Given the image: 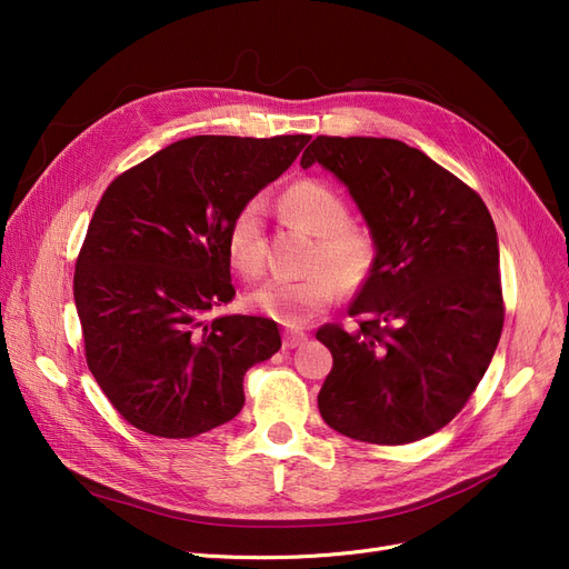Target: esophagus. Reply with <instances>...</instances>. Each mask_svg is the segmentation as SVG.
<instances>
[{"label":"esophagus","mask_w":569,"mask_h":569,"mask_svg":"<svg viewBox=\"0 0 569 569\" xmlns=\"http://www.w3.org/2000/svg\"><path fill=\"white\" fill-rule=\"evenodd\" d=\"M306 339H308L306 332L289 330V332H284V347H287V349H297V347H301V343H303Z\"/></svg>","instance_id":"1"}]
</instances>
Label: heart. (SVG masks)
I'll return each instance as SVG.
<instances>
[{
  "label": "heart",
  "mask_w": 569,
  "mask_h": 569,
  "mask_svg": "<svg viewBox=\"0 0 569 569\" xmlns=\"http://www.w3.org/2000/svg\"><path fill=\"white\" fill-rule=\"evenodd\" d=\"M282 211L316 234V244L308 253L311 272L297 280H266L249 291V306L284 327H303L337 301L341 282L353 289L370 278L380 249L370 228L349 220L347 201L318 180H299L287 187ZM226 249L239 272H261L266 261V206L261 199L239 206L226 232Z\"/></svg>",
  "instance_id": "1"
}]
</instances>
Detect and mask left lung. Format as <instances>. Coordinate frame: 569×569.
Listing matches in <instances>:
<instances>
[{
    "label": "left lung",
    "instance_id": "obj_1",
    "mask_svg": "<svg viewBox=\"0 0 569 569\" xmlns=\"http://www.w3.org/2000/svg\"><path fill=\"white\" fill-rule=\"evenodd\" d=\"M320 163L349 189L377 239L375 270L349 316L325 325L332 370L318 393L339 435L399 446L449 425L485 377L503 330L498 237L475 189L420 149L387 137H316Z\"/></svg>",
    "mask_w": 569,
    "mask_h": 569
}]
</instances>
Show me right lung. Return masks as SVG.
I'll return each instance as SVG.
<instances>
[{
	"mask_svg": "<svg viewBox=\"0 0 569 569\" xmlns=\"http://www.w3.org/2000/svg\"><path fill=\"white\" fill-rule=\"evenodd\" d=\"M308 134H197L118 176L76 263L84 358L132 427L189 439L244 406V375L278 353V322L220 316L234 287L226 232L239 206L278 180Z\"/></svg>",
	"mask_w": 569,
	"mask_h": 569,
	"instance_id": "obj_1",
	"label": "right lung"
}]
</instances>
